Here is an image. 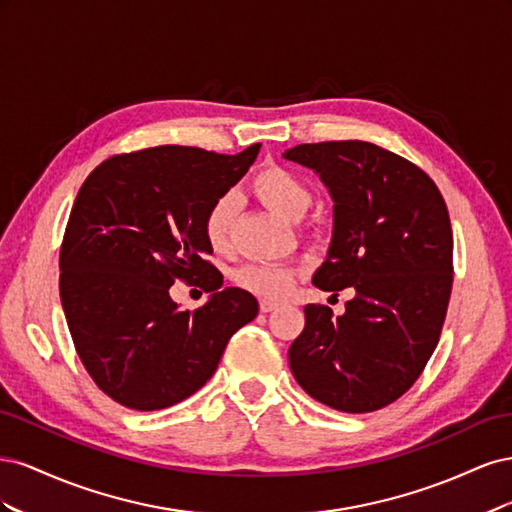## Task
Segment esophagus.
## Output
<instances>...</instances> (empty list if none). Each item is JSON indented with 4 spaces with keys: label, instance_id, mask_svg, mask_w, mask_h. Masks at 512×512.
Listing matches in <instances>:
<instances>
[{
    "label": "esophagus",
    "instance_id": "obj_1",
    "mask_svg": "<svg viewBox=\"0 0 512 512\" xmlns=\"http://www.w3.org/2000/svg\"><path fill=\"white\" fill-rule=\"evenodd\" d=\"M277 307V303H273V301H260V312L262 314H269V312H273V309Z\"/></svg>",
    "mask_w": 512,
    "mask_h": 512
}]
</instances>
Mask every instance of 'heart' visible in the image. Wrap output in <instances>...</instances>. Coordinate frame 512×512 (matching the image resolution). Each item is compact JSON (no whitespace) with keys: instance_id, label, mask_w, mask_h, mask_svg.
I'll return each instance as SVG.
<instances>
[{"instance_id":"obj_1","label":"heart","mask_w":512,"mask_h":512,"mask_svg":"<svg viewBox=\"0 0 512 512\" xmlns=\"http://www.w3.org/2000/svg\"><path fill=\"white\" fill-rule=\"evenodd\" d=\"M254 194L262 205H267L284 220L297 222L312 205V192L307 183L282 166H267L254 177ZM239 200L226 192L213 200L205 215V239L215 252L228 250L232 228L237 222ZM235 280L241 288L260 294L265 299H284L292 290L294 271L284 265H247L237 271Z\"/></svg>"}]
</instances>
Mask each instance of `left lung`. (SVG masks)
<instances>
[{
  "label": "left lung",
  "instance_id": "1",
  "mask_svg": "<svg viewBox=\"0 0 512 512\" xmlns=\"http://www.w3.org/2000/svg\"><path fill=\"white\" fill-rule=\"evenodd\" d=\"M320 177L333 200L320 290L352 288L346 312L305 305L288 350L292 376L320 404L361 414L393 404L438 346L453 288V230L421 168L378 145L333 141L284 153Z\"/></svg>",
  "mask_w": 512,
  "mask_h": 512
}]
</instances>
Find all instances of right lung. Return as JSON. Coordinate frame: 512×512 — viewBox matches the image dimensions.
<instances>
[{"instance_id":"1","label":"right lung","mask_w":512,"mask_h":512,"mask_svg":"<svg viewBox=\"0 0 512 512\" xmlns=\"http://www.w3.org/2000/svg\"><path fill=\"white\" fill-rule=\"evenodd\" d=\"M164 145L108 158L74 200L59 252V297L85 369L117 404L162 410L215 374L228 339L258 314L254 294L222 290L205 260V215L258 156ZM175 279L212 292L196 313L167 290Z\"/></svg>"}]
</instances>
